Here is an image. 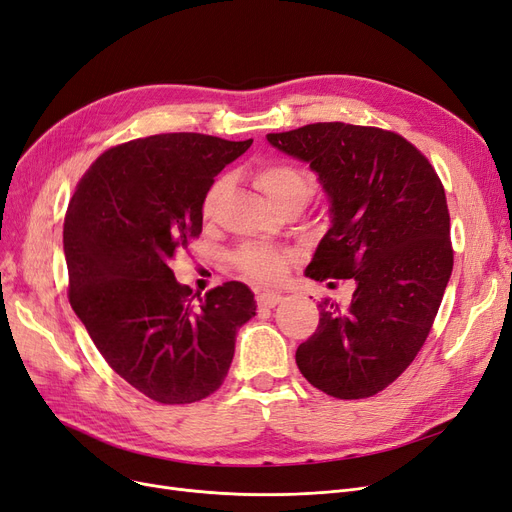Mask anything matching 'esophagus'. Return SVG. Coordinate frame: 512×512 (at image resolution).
<instances>
[{
  "label": "esophagus",
  "mask_w": 512,
  "mask_h": 512,
  "mask_svg": "<svg viewBox=\"0 0 512 512\" xmlns=\"http://www.w3.org/2000/svg\"><path fill=\"white\" fill-rule=\"evenodd\" d=\"M279 301H281V294L277 292H262L256 296V303L262 309H273L275 305H279Z\"/></svg>",
  "instance_id": "1"
}]
</instances>
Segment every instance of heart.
Listing matches in <instances>:
<instances>
[{"instance_id": "heart-1", "label": "heart", "mask_w": 512, "mask_h": 512, "mask_svg": "<svg viewBox=\"0 0 512 512\" xmlns=\"http://www.w3.org/2000/svg\"><path fill=\"white\" fill-rule=\"evenodd\" d=\"M254 182L279 209H286L288 205L305 207L315 190L313 175L307 169L286 161L260 163L254 171ZM226 186H228L226 178H220L209 186L207 195L203 199L205 216H209L211 211H214L220 197L224 195ZM286 262H288V254L269 248V245H256V243L241 245V248L233 254L235 267L245 277L262 281V284H273V281H277L286 269Z\"/></svg>"}]
</instances>
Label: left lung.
I'll return each mask as SVG.
<instances>
[{
  "label": "left lung",
  "instance_id": "1",
  "mask_svg": "<svg viewBox=\"0 0 512 512\" xmlns=\"http://www.w3.org/2000/svg\"><path fill=\"white\" fill-rule=\"evenodd\" d=\"M267 139L309 163L328 197L330 228L305 275L356 284L349 307L320 305L317 330L296 349L298 370L328 396H375L415 360L449 284L445 188L392 131L315 122Z\"/></svg>",
  "mask_w": 512,
  "mask_h": 512
}]
</instances>
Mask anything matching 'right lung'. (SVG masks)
Masks as SVG:
<instances>
[{
	"label": "right lung",
	"instance_id": "1",
	"mask_svg": "<svg viewBox=\"0 0 512 512\" xmlns=\"http://www.w3.org/2000/svg\"><path fill=\"white\" fill-rule=\"evenodd\" d=\"M250 146L252 139L201 133L133 139L103 152L69 201V303L105 362L156 402L214 394L231 368L237 330L256 315L241 281L192 305V290L169 267L201 235L216 175Z\"/></svg>",
	"mask_w": 512,
	"mask_h": 512
}]
</instances>
